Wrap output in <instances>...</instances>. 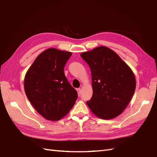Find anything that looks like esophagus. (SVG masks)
I'll return each mask as SVG.
<instances>
[{
	"instance_id": "34e87169",
	"label": "esophagus",
	"mask_w": 157,
	"mask_h": 157,
	"mask_svg": "<svg viewBox=\"0 0 157 157\" xmlns=\"http://www.w3.org/2000/svg\"><path fill=\"white\" fill-rule=\"evenodd\" d=\"M77 91L78 92V95L80 96V92H81V90H80V88H77Z\"/></svg>"
}]
</instances>
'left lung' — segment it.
Returning a JSON list of instances; mask_svg holds the SVG:
<instances>
[{"label":"left lung","mask_w":157,"mask_h":157,"mask_svg":"<svg viewBox=\"0 0 157 157\" xmlns=\"http://www.w3.org/2000/svg\"><path fill=\"white\" fill-rule=\"evenodd\" d=\"M80 56L90 67L93 94L86 104L103 120L120 116L128 106L136 88L133 71L118 55L100 46Z\"/></svg>","instance_id":"left-lung-1"}]
</instances>
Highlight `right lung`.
Listing matches in <instances>:
<instances>
[{
  "mask_svg": "<svg viewBox=\"0 0 157 157\" xmlns=\"http://www.w3.org/2000/svg\"><path fill=\"white\" fill-rule=\"evenodd\" d=\"M72 53L49 48L37 57L24 77V91L36 111L45 119L61 120L73 107L77 90L64 74Z\"/></svg>",
  "mask_w": 157,
  "mask_h": 157,
  "instance_id": "1",
  "label": "right lung"
}]
</instances>
